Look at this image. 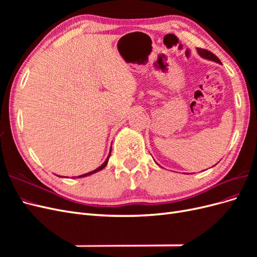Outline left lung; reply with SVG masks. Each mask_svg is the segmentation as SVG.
Segmentation results:
<instances>
[{"instance_id":"obj_1","label":"left lung","mask_w":257,"mask_h":257,"mask_svg":"<svg viewBox=\"0 0 257 257\" xmlns=\"http://www.w3.org/2000/svg\"><path fill=\"white\" fill-rule=\"evenodd\" d=\"M197 52L200 57H203L205 59H208V60H212L214 62H217V63H221V61L219 60V58H217L215 54H213L212 52H210L206 49H201V48H197Z\"/></svg>"}]
</instances>
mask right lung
Segmentation results:
<instances>
[{
  "label": "right lung",
  "instance_id": "right-lung-1",
  "mask_svg": "<svg viewBox=\"0 0 257 257\" xmlns=\"http://www.w3.org/2000/svg\"><path fill=\"white\" fill-rule=\"evenodd\" d=\"M111 152V151H110ZM110 152H109V155H108V158H107V160L103 163L102 165H100L98 168H96V169H94L93 170V172H90V173H87V174H84V175H81V176H78V178H82V177H87V176H90V175H92V174H95V173H97V172H99V170H102L103 168H105L106 167V165H107V163H108V160H109V158H110ZM60 177V176H59ZM76 178V177H75Z\"/></svg>",
  "mask_w": 257,
  "mask_h": 257
}]
</instances>
